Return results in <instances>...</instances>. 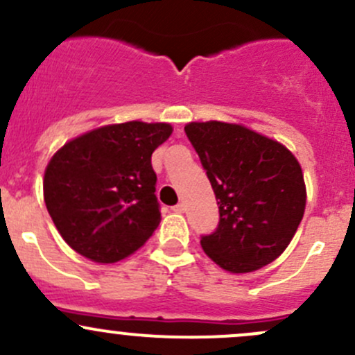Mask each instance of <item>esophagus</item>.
Here are the masks:
<instances>
[{"label":"esophagus","mask_w":355,"mask_h":355,"mask_svg":"<svg viewBox=\"0 0 355 355\" xmlns=\"http://www.w3.org/2000/svg\"><path fill=\"white\" fill-rule=\"evenodd\" d=\"M175 212H184L185 211V204L184 202H178L177 206H173Z\"/></svg>","instance_id":"34e87169"}]
</instances>
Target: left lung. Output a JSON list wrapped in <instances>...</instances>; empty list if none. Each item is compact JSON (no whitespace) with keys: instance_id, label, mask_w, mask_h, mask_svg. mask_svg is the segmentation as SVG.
I'll return each instance as SVG.
<instances>
[{"instance_id":"obj_1","label":"left lung","mask_w":355,"mask_h":355,"mask_svg":"<svg viewBox=\"0 0 355 355\" xmlns=\"http://www.w3.org/2000/svg\"><path fill=\"white\" fill-rule=\"evenodd\" d=\"M219 206V225L200 238L204 252L231 274L274 262L293 240L306 207L303 171L286 146L240 124L190 122Z\"/></svg>"}]
</instances>
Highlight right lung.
I'll use <instances>...</instances> for the list:
<instances>
[{"label":"right lung","instance_id":"1","mask_svg":"<svg viewBox=\"0 0 355 355\" xmlns=\"http://www.w3.org/2000/svg\"><path fill=\"white\" fill-rule=\"evenodd\" d=\"M171 130L165 122L103 125L52 156L44 200L74 252L114 263L146 243L162 221L151 155Z\"/></svg>","mask_w":355,"mask_h":355}]
</instances>
